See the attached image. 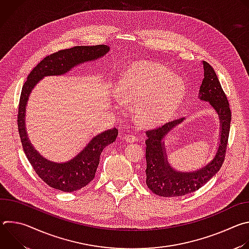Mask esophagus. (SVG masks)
Listing matches in <instances>:
<instances>
[{
	"mask_svg": "<svg viewBox=\"0 0 249 249\" xmlns=\"http://www.w3.org/2000/svg\"><path fill=\"white\" fill-rule=\"evenodd\" d=\"M124 140L127 142V143H134V142H136V141H138V137L136 136V135H134V134H127V135H125V137H124Z\"/></svg>",
	"mask_w": 249,
	"mask_h": 249,
	"instance_id": "esophagus-1",
	"label": "esophagus"
}]
</instances>
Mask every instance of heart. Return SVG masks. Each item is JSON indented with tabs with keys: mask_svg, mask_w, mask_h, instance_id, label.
<instances>
[{
	"mask_svg": "<svg viewBox=\"0 0 249 249\" xmlns=\"http://www.w3.org/2000/svg\"><path fill=\"white\" fill-rule=\"evenodd\" d=\"M174 78L160 69L145 68L120 82L118 97L132 103L143 98L137 112L145 122L160 120L179 99L181 89Z\"/></svg>",
	"mask_w": 249,
	"mask_h": 249,
	"instance_id": "heart-1",
	"label": "heart"
}]
</instances>
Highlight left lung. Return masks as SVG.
Returning a JSON list of instances; mask_svg holds the SVG:
<instances>
[{"instance_id": "obj_1", "label": "left lung", "mask_w": 249, "mask_h": 249, "mask_svg": "<svg viewBox=\"0 0 249 249\" xmlns=\"http://www.w3.org/2000/svg\"><path fill=\"white\" fill-rule=\"evenodd\" d=\"M203 68L204 79L198 98L210 102L219 116L221 126L219 147L214 159L205 166L195 171H178L167 160L163 139L184 120V117L148 130L146 132V183L152 192L161 197H177L195 192L220 170L225 160L231 120L230 104L214 69L205 61H203Z\"/></svg>"}]
</instances>
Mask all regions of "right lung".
<instances>
[{
    "mask_svg": "<svg viewBox=\"0 0 249 249\" xmlns=\"http://www.w3.org/2000/svg\"><path fill=\"white\" fill-rule=\"evenodd\" d=\"M109 49L107 45L75 46L53 53L45 57L31 71L22 87L18 114V127L21 145L34 171L47 185L54 189L73 192L87 186L94 178L101 152L116 140L118 130L112 128L97 134L77 156L68 161H51L34 149L27 136L25 110L29 94L44 77L64 75L77 65L97 60L107 53Z\"/></svg>",
    "mask_w": 249,
    "mask_h": 249,
    "instance_id": "1",
    "label": "right lung"
}]
</instances>
